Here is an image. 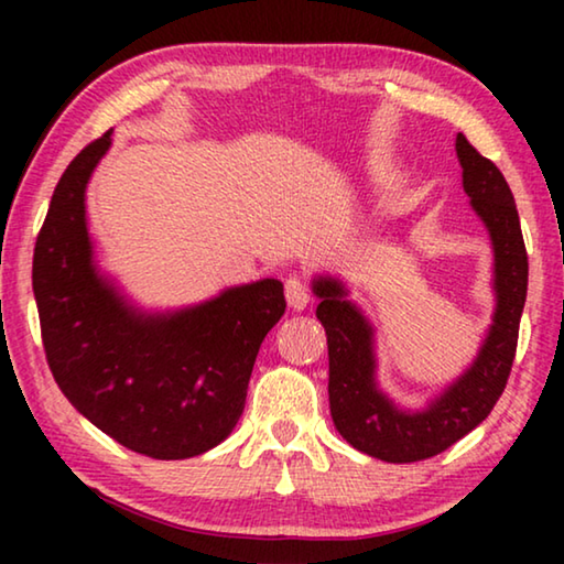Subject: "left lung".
Returning a JSON list of instances; mask_svg holds the SVG:
<instances>
[{
  "mask_svg": "<svg viewBox=\"0 0 564 564\" xmlns=\"http://www.w3.org/2000/svg\"><path fill=\"white\" fill-rule=\"evenodd\" d=\"M109 147L111 131L66 166L36 236L32 289L46 362L99 431L133 453L184 460L236 427L261 343L285 313L283 285H234L174 313L129 305L94 263L84 206Z\"/></svg>",
  "mask_w": 564,
  "mask_h": 564,
  "instance_id": "obj_1",
  "label": "left lung"
}]
</instances>
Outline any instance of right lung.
Masks as SVG:
<instances>
[{
	"label": "right lung",
	"instance_id": "obj_1",
	"mask_svg": "<svg viewBox=\"0 0 564 564\" xmlns=\"http://www.w3.org/2000/svg\"><path fill=\"white\" fill-rule=\"evenodd\" d=\"M465 159L463 188L490 231L495 251V316L475 366L425 413L405 415L378 395L373 383V328L346 301L343 283L318 279L316 316L328 338V400L338 433L370 457L415 463L447 451L490 415L502 395L518 350L520 316L528 295V251L508 184L490 161ZM484 166L480 167L479 164Z\"/></svg>",
	"mask_w": 564,
	"mask_h": 564
}]
</instances>
